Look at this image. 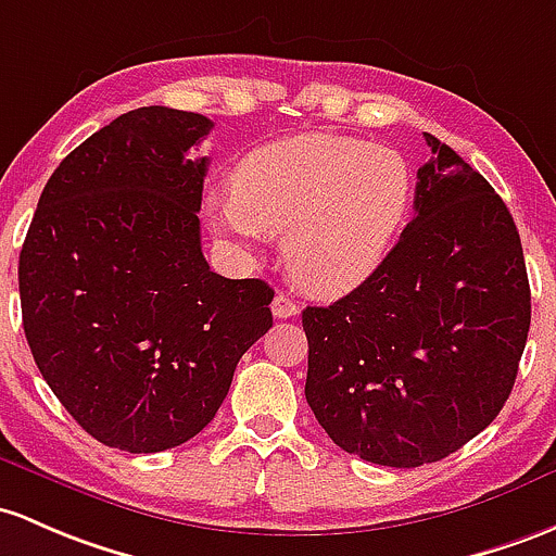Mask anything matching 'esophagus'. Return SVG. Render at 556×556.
Wrapping results in <instances>:
<instances>
[{
  "label": "esophagus",
  "mask_w": 556,
  "mask_h": 556,
  "mask_svg": "<svg viewBox=\"0 0 556 556\" xmlns=\"http://www.w3.org/2000/svg\"><path fill=\"white\" fill-rule=\"evenodd\" d=\"M296 313H300V304L291 300L289 294H283V291H278L276 300H273V315L283 320V318H294Z\"/></svg>",
  "instance_id": "esophagus-1"
}]
</instances>
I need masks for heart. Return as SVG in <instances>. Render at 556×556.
<instances>
[{
    "label": "heart",
    "instance_id": "b5f03b06",
    "mask_svg": "<svg viewBox=\"0 0 556 556\" xmlns=\"http://www.w3.org/2000/svg\"><path fill=\"white\" fill-rule=\"evenodd\" d=\"M414 195L408 164L387 148L337 135H296L256 148L232 172V193L208 195L214 230L254 249L286 232L291 278L342 296L379 270Z\"/></svg>",
    "mask_w": 556,
    "mask_h": 556
}]
</instances>
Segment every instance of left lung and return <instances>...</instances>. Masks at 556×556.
<instances>
[{
    "instance_id": "8db88e82",
    "label": "left lung",
    "mask_w": 556,
    "mask_h": 556,
    "mask_svg": "<svg viewBox=\"0 0 556 556\" xmlns=\"http://www.w3.org/2000/svg\"><path fill=\"white\" fill-rule=\"evenodd\" d=\"M414 208L379 270L307 307L304 397L342 451L381 467L440 462L491 424L517 379L530 286L491 182L424 135Z\"/></svg>"
}]
</instances>
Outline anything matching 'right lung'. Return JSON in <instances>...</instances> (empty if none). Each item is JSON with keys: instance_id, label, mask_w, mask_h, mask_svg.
Returning <instances> with one entry per match:
<instances>
[{"instance_id": "right-lung-1", "label": "right lung", "mask_w": 556, "mask_h": 556, "mask_svg": "<svg viewBox=\"0 0 556 556\" xmlns=\"http://www.w3.org/2000/svg\"><path fill=\"white\" fill-rule=\"evenodd\" d=\"M214 124L148 105L61 161L21 249L23 331L85 432L129 453L188 443L273 326V289L208 270L195 156Z\"/></svg>"}]
</instances>
